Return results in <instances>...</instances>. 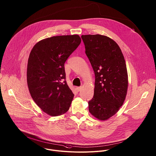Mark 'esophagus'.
<instances>
[{
  "instance_id": "obj_1",
  "label": "esophagus",
  "mask_w": 156,
  "mask_h": 156,
  "mask_svg": "<svg viewBox=\"0 0 156 156\" xmlns=\"http://www.w3.org/2000/svg\"><path fill=\"white\" fill-rule=\"evenodd\" d=\"M81 88H82V87H81V86H80V87H76V90H77V91H78V92H79V91H80V90H81Z\"/></svg>"
}]
</instances>
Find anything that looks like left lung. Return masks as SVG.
Wrapping results in <instances>:
<instances>
[{
    "mask_svg": "<svg viewBox=\"0 0 156 156\" xmlns=\"http://www.w3.org/2000/svg\"><path fill=\"white\" fill-rule=\"evenodd\" d=\"M86 54L95 76L94 95L89 101L90 113L100 120H107L123 105L128 91L126 62L119 45L101 34L82 35Z\"/></svg>",
    "mask_w": 156,
    "mask_h": 156,
    "instance_id": "left-lung-1",
    "label": "left lung"
}]
</instances>
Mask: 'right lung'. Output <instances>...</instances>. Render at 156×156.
<instances>
[{"label": "right lung", "instance_id": "obj_1", "mask_svg": "<svg viewBox=\"0 0 156 156\" xmlns=\"http://www.w3.org/2000/svg\"><path fill=\"white\" fill-rule=\"evenodd\" d=\"M79 35L52 36L37 42L29 55L27 80L36 104L50 116L69 109L74 95L66 80L64 63L80 44Z\"/></svg>", "mask_w": 156, "mask_h": 156}]
</instances>
